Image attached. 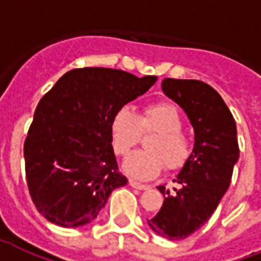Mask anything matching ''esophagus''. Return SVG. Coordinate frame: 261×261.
Listing matches in <instances>:
<instances>
[{"label": "esophagus", "instance_id": "1", "mask_svg": "<svg viewBox=\"0 0 261 261\" xmlns=\"http://www.w3.org/2000/svg\"><path fill=\"white\" fill-rule=\"evenodd\" d=\"M129 185L135 189H140V191H144V189H148V185H144V184H140L135 181V179H129Z\"/></svg>", "mask_w": 261, "mask_h": 261}]
</instances>
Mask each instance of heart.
I'll return each instance as SVG.
<instances>
[{
	"mask_svg": "<svg viewBox=\"0 0 261 261\" xmlns=\"http://www.w3.org/2000/svg\"><path fill=\"white\" fill-rule=\"evenodd\" d=\"M182 117L170 103H152L137 114L132 108L122 106L110 124L113 148L117 155L126 156L140 141L141 133L156 132L149 137L144 151L132 153L124 163V170L139 179H151L162 171L178 170L191 156V140L181 130Z\"/></svg>",
	"mask_w": 261,
	"mask_h": 261,
	"instance_id": "heart-1",
	"label": "heart"
}]
</instances>
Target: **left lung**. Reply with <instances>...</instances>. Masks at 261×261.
I'll use <instances>...</instances> for the list:
<instances>
[{"mask_svg":"<svg viewBox=\"0 0 261 261\" xmlns=\"http://www.w3.org/2000/svg\"><path fill=\"white\" fill-rule=\"evenodd\" d=\"M162 90L191 120L195 147L174 179L178 189L170 193L163 185L158 187L166 197L148 225L161 237L184 240L210 219L229 189L240 156L237 128L221 95L205 83L166 77Z\"/></svg>","mask_w":261,"mask_h":261,"instance_id":"8db88e82","label":"left lung"}]
</instances>
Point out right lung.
<instances>
[{"instance_id": "add662e5", "label": "right lung", "mask_w": 261, "mask_h": 261, "mask_svg": "<svg viewBox=\"0 0 261 261\" xmlns=\"http://www.w3.org/2000/svg\"><path fill=\"white\" fill-rule=\"evenodd\" d=\"M156 76L110 68L66 72L43 95L24 141L32 203L48 222L80 227L98 217L114 189L128 182L118 170L110 124L124 105Z\"/></svg>"}]
</instances>
